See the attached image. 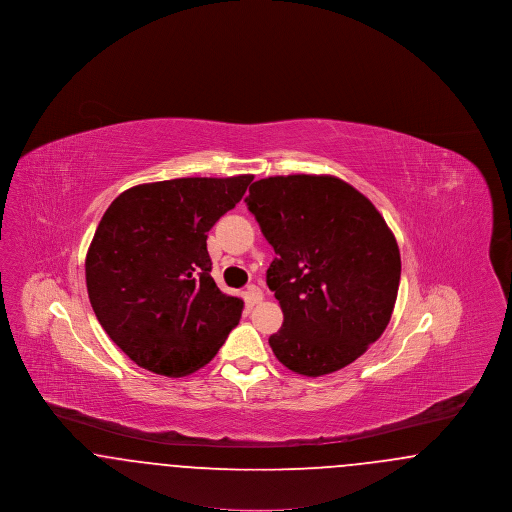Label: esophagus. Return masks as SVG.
I'll return each mask as SVG.
<instances>
[{"label": "esophagus", "instance_id": "34e87169", "mask_svg": "<svg viewBox=\"0 0 512 512\" xmlns=\"http://www.w3.org/2000/svg\"><path fill=\"white\" fill-rule=\"evenodd\" d=\"M247 299L251 301V303H259L261 299H263V290L259 288V286H255V284H249L247 286Z\"/></svg>", "mask_w": 512, "mask_h": 512}]
</instances>
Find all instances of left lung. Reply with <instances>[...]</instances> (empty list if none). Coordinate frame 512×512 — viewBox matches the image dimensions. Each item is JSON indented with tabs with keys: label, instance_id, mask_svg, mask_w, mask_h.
I'll use <instances>...</instances> for the list:
<instances>
[{
	"label": "left lung",
	"instance_id": "1",
	"mask_svg": "<svg viewBox=\"0 0 512 512\" xmlns=\"http://www.w3.org/2000/svg\"><path fill=\"white\" fill-rule=\"evenodd\" d=\"M276 259L268 288L284 322L268 338L303 376L336 372L378 340L399 290L401 257L378 209L328 174L268 176L245 197Z\"/></svg>",
	"mask_w": 512,
	"mask_h": 512
}]
</instances>
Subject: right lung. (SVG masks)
Listing matches in <instances>:
<instances>
[{"label": "right lung", "instance_id": "right-lung-1", "mask_svg": "<svg viewBox=\"0 0 512 512\" xmlns=\"http://www.w3.org/2000/svg\"><path fill=\"white\" fill-rule=\"evenodd\" d=\"M251 174L174 178L122 192L86 255V286L107 336L142 368L186 376L207 365L244 301L211 276L207 232L244 197Z\"/></svg>", "mask_w": 512, "mask_h": 512}]
</instances>
